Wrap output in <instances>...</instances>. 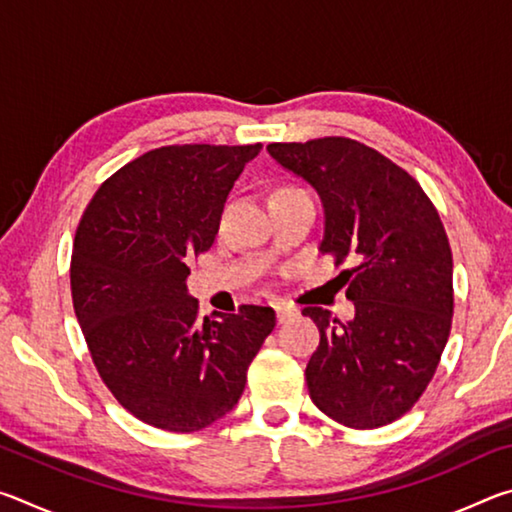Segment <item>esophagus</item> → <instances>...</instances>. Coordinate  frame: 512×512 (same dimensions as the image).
I'll return each instance as SVG.
<instances>
[{
  "label": "esophagus",
  "instance_id": "34e87169",
  "mask_svg": "<svg viewBox=\"0 0 512 512\" xmlns=\"http://www.w3.org/2000/svg\"><path fill=\"white\" fill-rule=\"evenodd\" d=\"M275 311H277V320H280V323H284V320H289V318H293V316L298 314V309L287 307V305H280V307H275Z\"/></svg>",
  "mask_w": 512,
  "mask_h": 512
}]
</instances>
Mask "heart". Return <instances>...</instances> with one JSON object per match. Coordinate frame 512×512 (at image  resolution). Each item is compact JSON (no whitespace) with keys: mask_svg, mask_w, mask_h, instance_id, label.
Here are the masks:
<instances>
[{"mask_svg":"<svg viewBox=\"0 0 512 512\" xmlns=\"http://www.w3.org/2000/svg\"><path fill=\"white\" fill-rule=\"evenodd\" d=\"M282 189H289V187H282Z\"/></svg>","mask_w":512,"mask_h":512,"instance_id":"obj_1","label":"heart"}]
</instances>
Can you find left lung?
<instances>
[{
	"instance_id": "1",
	"label": "left lung",
	"mask_w": 512,
	"mask_h": 512,
	"mask_svg": "<svg viewBox=\"0 0 512 512\" xmlns=\"http://www.w3.org/2000/svg\"><path fill=\"white\" fill-rule=\"evenodd\" d=\"M271 158L316 189L323 253L354 259L343 284L354 318L305 307L320 329L309 397L352 429L393 422L418 402L452 329V248L436 207L404 169L348 137L268 144Z\"/></svg>"
}]
</instances>
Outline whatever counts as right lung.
<instances>
[{"label":"right lung","instance_id":"add662e5","mask_svg":"<svg viewBox=\"0 0 512 512\" xmlns=\"http://www.w3.org/2000/svg\"><path fill=\"white\" fill-rule=\"evenodd\" d=\"M262 144L162 146L99 187L74 239L72 300L103 384L137 420L189 433L235 409L271 307L198 318L189 262Z\"/></svg>","mask_w":512,"mask_h":512}]
</instances>
